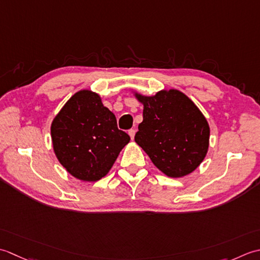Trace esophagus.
Masks as SVG:
<instances>
[{
	"instance_id": "esophagus-1",
	"label": "esophagus",
	"mask_w": 260,
	"mask_h": 260,
	"mask_svg": "<svg viewBox=\"0 0 260 260\" xmlns=\"http://www.w3.org/2000/svg\"><path fill=\"white\" fill-rule=\"evenodd\" d=\"M128 134H129V136H130L131 139L134 140L135 135H136V130H135V129H130V130H129V132H128Z\"/></svg>"
}]
</instances>
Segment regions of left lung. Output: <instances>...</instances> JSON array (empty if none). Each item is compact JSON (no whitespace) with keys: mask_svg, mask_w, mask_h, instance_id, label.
<instances>
[{"mask_svg":"<svg viewBox=\"0 0 260 260\" xmlns=\"http://www.w3.org/2000/svg\"><path fill=\"white\" fill-rule=\"evenodd\" d=\"M135 96L144 104L135 141L153 165L174 178L195 171L208 152L210 126L193 101L177 89Z\"/></svg>","mask_w":260,"mask_h":260,"instance_id":"obj_1","label":"left lung"}]
</instances>
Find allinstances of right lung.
Masks as SVG:
<instances>
[{"mask_svg": "<svg viewBox=\"0 0 260 260\" xmlns=\"http://www.w3.org/2000/svg\"><path fill=\"white\" fill-rule=\"evenodd\" d=\"M50 132L57 159L84 182L104 177L130 141L129 135L118 129L115 115L104 107L100 95L89 89L67 101L52 121Z\"/></svg>", "mask_w": 260, "mask_h": 260, "instance_id": "obj_1", "label": "right lung"}]
</instances>
